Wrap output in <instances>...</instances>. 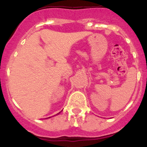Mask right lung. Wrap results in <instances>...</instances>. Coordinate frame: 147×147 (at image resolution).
Here are the masks:
<instances>
[{
	"label": "right lung",
	"instance_id": "right-lung-1",
	"mask_svg": "<svg viewBox=\"0 0 147 147\" xmlns=\"http://www.w3.org/2000/svg\"><path fill=\"white\" fill-rule=\"evenodd\" d=\"M59 113H60V112H59ZM59 113H57V114H59Z\"/></svg>",
	"mask_w": 147,
	"mask_h": 147
}]
</instances>
